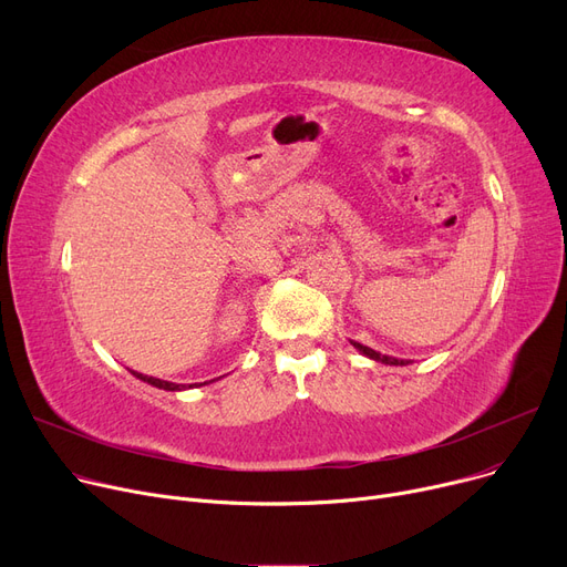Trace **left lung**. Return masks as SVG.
<instances>
[{"label":"left lung","mask_w":567,"mask_h":567,"mask_svg":"<svg viewBox=\"0 0 567 567\" xmlns=\"http://www.w3.org/2000/svg\"><path fill=\"white\" fill-rule=\"evenodd\" d=\"M351 344L359 349L363 355H368V359H372V361H377V363H383V365H409L411 361H406V359H395V355H385V353H379V351H374V349H370V347H365V344H361V342H353L351 340Z\"/></svg>","instance_id":"left-lung-1"}]
</instances>
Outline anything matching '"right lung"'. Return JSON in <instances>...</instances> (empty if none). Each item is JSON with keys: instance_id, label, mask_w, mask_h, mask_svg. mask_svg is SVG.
I'll list each match as a JSON object with an SVG mask.
<instances>
[{"instance_id": "right-lung-1", "label": "right lung", "mask_w": 567, "mask_h": 567, "mask_svg": "<svg viewBox=\"0 0 567 567\" xmlns=\"http://www.w3.org/2000/svg\"><path fill=\"white\" fill-rule=\"evenodd\" d=\"M137 379L146 381L148 385H156V389H163V391H184V389H193L190 385H184V383H172V381H163V379H156V377H146V374H140V372H133Z\"/></svg>"}]
</instances>
